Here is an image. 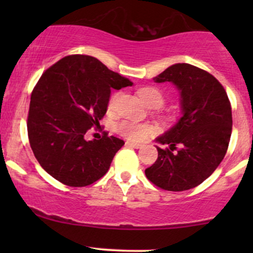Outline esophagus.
Wrapping results in <instances>:
<instances>
[{"label": "esophagus", "instance_id": "34e87169", "mask_svg": "<svg viewBox=\"0 0 253 253\" xmlns=\"http://www.w3.org/2000/svg\"><path fill=\"white\" fill-rule=\"evenodd\" d=\"M126 145H128V146H132V147H134V149H140V147H141V145H140V144L132 143V141H127Z\"/></svg>", "mask_w": 253, "mask_h": 253}]
</instances>
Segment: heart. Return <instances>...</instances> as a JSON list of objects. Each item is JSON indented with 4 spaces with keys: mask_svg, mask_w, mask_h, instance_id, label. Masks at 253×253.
<instances>
[{
    "mask_svg": "<svg viewBox=\"0 0 253 253\" xmlns=\"http://www.w3.org/2000/svg\"><path fill=\"white\" fill-rule=\"evenodd\" d=\"M138 95L145 104L151 108H158L164 102V96L162 91L155 86H144L138 90ZM119 94L112 95L108 101V109L113 110L117 106ZM117 130L121 135L132 141H143L156 132V128L151 124H139L134 121H121L117 125Z\"/></svg>",
    "mask_w": 253,
    "mask_h": 253,
    "instance_id": "obj_1",
    "label": "heart"
}]
</instances>
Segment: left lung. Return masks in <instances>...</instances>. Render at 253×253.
<instances>
[{
	"label": "left lung",
	"mask_w": 253,
	"mask_h": 253,
	"mask_svg": "<svg viewBox=\"0 0 253 253\" xmlns=\"http://www.w3.org/2000/svg\"><path fill=\"white\" fill-rule=\"evenodd\" d=\"M170 82L181 97V118L156 138L158 158L145 175L164 190L183 191L207 179L221 163L232 133L231 103L223 86L207 71L177 63L153 78Z\"/></svg>",
	"instance_id": "left-lung-1"
}]
</instances>
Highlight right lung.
Here are the masks:
<instances>
[{"label":"right lung","mask_w":253,"mask_h":253,"mask_svg":"<svg viewBox=\"0 0 253 253\" xmlns=\"http://www.w3.org/2000/svg\"><path fill=\"white\" fill-rule=\"evenodd\" d=\"M132 84L83 54L64 57L43 72L32 91L27 120L32 151L42 169L69 187H85L106 175L124 140L84 135L100 126L110 90Z\"/></svg>","instance_id":"right-lung-1"}]
</instances>
